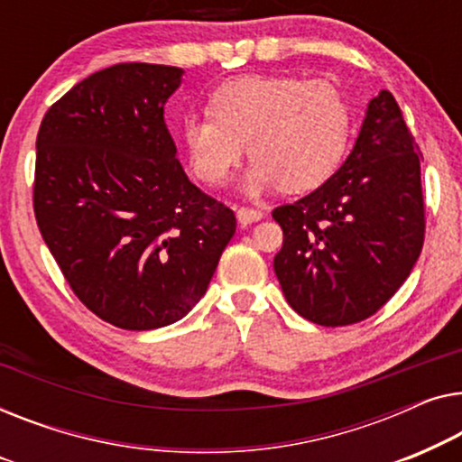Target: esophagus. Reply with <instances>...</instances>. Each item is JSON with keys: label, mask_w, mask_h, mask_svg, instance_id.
I'll return each mask as SVG.
<instances>
[{"label": "esophagus", "mask_w": 462, "mask_h": 462, "mask_svg": "<svg viewBox=\"0 0 462 462\" xmlns=\"http://www.w3.org/2000/svg\"><path fill=\"white\" fill-rule=\"evenodd\" d=\"M236 217H238L240 226H249L253 222H259V219L263 217V211L255 209V207H238Z\"/></svg>", "instance_id": "obj_1"}]
</instances>
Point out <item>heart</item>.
<instances>
[{
    "instance_id": "1",
    "label": "heart",
    "mask_w": 462,
    "mask_h": 462,
    "mask_svg": "<svg viewBox=\"0 0 462 462\" xmlns=\"http://www.w3.org/2000/svg\"><path fill=\"white\" fill-rule=\"evenodd\" d=\"M209 113L188 115L181 138L194 175L209 186L228 180L249 146V192L281 184L287 192L322 186L346 157L354 132L347 96L324 79L246 75L209 96Z\"/></svg>"
}]
</instances>
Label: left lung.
Here are the masks:
<instances>
[{
    "mask_svg": "<svg viewBox=\"0 0 462 462\" xmlns=\"http://www.w3.org/2000/svg\"><path fill=\"white\" fill-rule=\"evenodd\" d=\"M387 89L370 100L354 151L308 197L281 205L274 272L291 308L320 327L376 314L417 263L425 240L420 157Z\"/></svg>",
    "mask_w": 462,
    "mask_h": 462,
    "instance_id": "obj_1",
    "label": "left lung"
}]
</instances>
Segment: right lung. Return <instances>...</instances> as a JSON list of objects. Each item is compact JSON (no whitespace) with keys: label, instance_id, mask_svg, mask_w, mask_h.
I'll list each match as a JSON object with an SVG mask.
<instances>
[{"label":"right lung","instance_id":"right-lung-1","mask_svg":"<svg viewBox=\"0 0 462 462\" xmlns=\"http://www.w3.org/2000/svg\"><path fill=\"white\" fill-rule=\"evenodd\" d=\"M180 77L148 62L102 69L51 104L37 134L39 232L77 299L125 330L184 318L236 232L230 207L175 159L163 113Z\"/></svg>","mask_w":462,"mask_h":462}]
</instances>
